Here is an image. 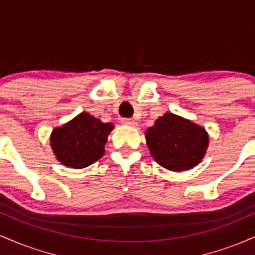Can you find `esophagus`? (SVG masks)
I'll return each instance as SVG.
<instances>
[{
	"mask_svg": "<svg viewBox=\"0 0 255 255\" xmlns=\"http://www.w3.org/2000/svg\"><path fill=\"white\" fill-rule=\"evenodd\" d=\"M122 125L125 126H131V127H135L136 126V122L134 121L133 119H122Z\"/></svg>",
	"mask_w": 255,
	"mask_h": 255,
	"instance_id": "obj_1",
	"label": "esophagus"
}]
</instances>
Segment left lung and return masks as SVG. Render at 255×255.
Instances as JSON below:
<instances>
[{
  "mask_svg": "<svg viewBox=\"0 0 255 255\" xmlns=\"http://www.w3.org/2000/svg\"><path fill=\"white\" fill-rule=\"evenodd\" d=\"M151 156L163 168L184 171L203 160L209 147L206 129L191 120L165 113L145 131Z\"/></svg>",
  "mask_w": 255,
  "mask_h": 255,
  "instance_id": "8db88e82",
  "label": "left lung"
}]
</instances>
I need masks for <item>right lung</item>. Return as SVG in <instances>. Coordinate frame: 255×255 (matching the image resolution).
Segmentation results:
<instances>
[{"label":"right lung","mask_w":255,"mask_h":255,"mask_svg":"<svg viewBox=\"0 0 255 255\" xmlns=\"http://www.w3.org/2000/svg\"><path fill=\"white\" fill-rule=\"evenodd\" d=\"M113 124H104L89 113H81L50 134V146L61 164L83 169L93 164L104 154Z\"/></svg>","instance_id":"obj_1"}]
</instances>
